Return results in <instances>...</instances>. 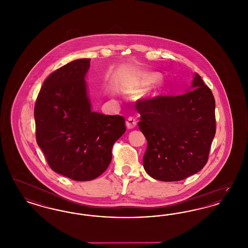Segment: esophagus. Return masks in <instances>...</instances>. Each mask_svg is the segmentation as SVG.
<instances>
[{"instance_id":"esophagus-1","label":"esophagus","mask_w":248,"mask_h":248,"mask_svg":"<svg viewBox=\"0 0 248 248\" xmlns=\"http://www.w3.org/2000/svg\"><path fill=\"white\" fill-rule=\"evenodd\" d=\"M136 125H137V119L133 117V116H130L129 118L127 119V121H126L127 128L133 129V128L136 127Z\"/></svg>"}]
</instances>
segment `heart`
Instances as JSON below:
<instances>
[{"instance_id":"obj_1","label":"heart","mask_w":248,"mask_h":248,"mask_svg":"<svg viewBox=\"0 0 248 248\" xmlns=\"http://www.w3.org/2000/svg\"><path fill=\"white\" fill-rule=\"evenodd\" d=\"M156 81H157V76H155V75H150V76H148V77L145 79L144 85H146V86L151 85V84L155 83Z\"/></svg>"}]
</instances>
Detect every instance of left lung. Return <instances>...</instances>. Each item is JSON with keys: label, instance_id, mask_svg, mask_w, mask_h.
Listing matches in <instances>:
<instances>
[{"label": "left lung", "instance_id": "8db88e82", "mask_svg": "<svg viewBox=\"0 0 248 248\" xmlns=\"http://www.w3.org/2000/svg\"><path fill=\"white\" fill-rule=\"evenodd\" d=\"M191 91L140 99V129L148 146L145 171L157 180L178 181L205 165L216 134L215 98L198 73Z\"/></svg>", "mask_w": 248, "mask_h": 248}]
</instances>
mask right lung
<instances>
[{"label": "right lung", "mask_w": 248, "mask_h": 248, "mask_svg": "<svg viewBox=\"0 0 248 248\" xmlns=\"http://www.w3.org/2000/svg\"><path fill=\"white\" fill-rule=\"evenodd\" d=\"M90 60L77 59L52 72L34 107L36 140L48 165L77 181L106 170L114 142L126 130L123 116L92 111L84 80Z\"/></svg>", "instance_id": "add662e5"}]
</instances>
